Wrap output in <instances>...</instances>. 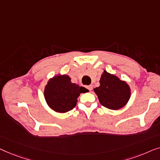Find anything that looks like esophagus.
<instances>
[{
	"instance_id": "1",
	"label": "esophagus",
	"mask_w": 160,
	"mask_h": 160,
	"mask_svg": "<svg viewBox=\"0 0 160 160\" xmlns=\"http://www.w3.org/2000/svg\"><path fill=\"white\" fill-rule=\"evenodd\" d=\"M87 88L89 90V91H91L92 89H93V85H88V86H87Z\"/></svg>"
}]
</instances>
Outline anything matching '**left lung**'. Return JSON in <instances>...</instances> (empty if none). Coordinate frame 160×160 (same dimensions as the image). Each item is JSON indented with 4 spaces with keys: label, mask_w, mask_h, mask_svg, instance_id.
Returning <instances> with one entry per match:
<instances>
[{
    "label": "left lung",
    "mask_w": 160,
    "mask_h": 160,
    "mask_svg": "<svg viewBox=\"0 0 160 160\" xmlns=\"http://www.w3.org/2000/svg\"><path fill=\"white\" fill-rule=\"evenodd\" d=\"M99 82V86L95 88L93 91L101 104L112 110H118L127 104L131 91L126 81L103 70Z\"/></svg>",
    "instance_id": "1"
}]
</instances>
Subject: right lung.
I'll list each match as a JSON object with an SVG mask.
<instances>
[{
	"mask_svg": "<svg viewBox=\"0 0 160 160\" xmlns=\"http://www.w3.org/2000/svg\"><path fill=\"white\" fill-rule=\"evenodd\" d=\"M88 91L85 88L72 82L69 75L58 74L48 80L45 86L44 98L51 109L65 113L75 107L80 93Z\"/></svg>",
	"mask_w": 160,
	"mask_h": 160,
	"instance_id": "right-lung-1",
	"label": "right lung"
}]
</instances>
